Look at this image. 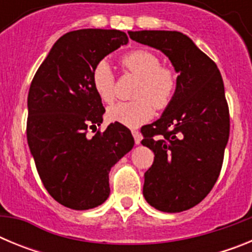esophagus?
<instances>
[{
  "label": "esophagus",
  "mask_w": 252,
  "mask_h": 252,
  "mask_svg": "<svg viewBox=\"0 0 252 252\" xmlns=\"http://www.w3.org/2000/svg\"><path fill=\"white\" fill-rule=\"evenodd\" d=\"M131 132H132V136L133 139H135V144L139 145L140 142H141V135H140V132L137 130H132Z\"/></svg>",
  "instance_id": "esophagus-1"
}]
</instances>
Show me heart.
Returning a JSON list of instances; mask_svg holds the SVG:
<instances>
[{
    "mask_svg": "<svg viewBox=\"0 0 252 252\" xmlns=\"http://www.w3.org/2000/svg\"><path fill=\"white\" fill-rule=\"evenodd\" d=\"M122 62L128 72L140 78L135 91L137 99L113 104L107 111V117L126 127L136 128L153 119L154 107L164 110L170 104L177 91V73L169 66H162L160 58L148 50L131 51ZM91 81L94 92L104 103L115 101L116 79L108 60L95 64Z\"/></svg>",
    "mask_w": 252,
    "mask_h": 252,
    "instance_id": "obj_1",
    "label": "heart"
}]
</instances>
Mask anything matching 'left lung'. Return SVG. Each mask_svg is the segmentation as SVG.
Masks as SVG:
<instances>
[{
	"label": "left lung",
	"mask_w": 252,
	"mask_h": 252,
	"mask_svg": "<svg viewBox=\"0 0 252 252\" xmlns=\"http://www.w3.org/2000/svg\"><path fill=\"white\" fill-rule=\"evenodd\" d=\"M128 35L165 54L178 73L170 104L159 120L141 128V144L155 155L142 193L158 211L183 212L206 198L221 171L230 136L223 81L215 62L179 31Z\"/></svg>",
	"instance_id": "obj_1"
}]
</instances>
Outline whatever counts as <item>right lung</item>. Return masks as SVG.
<instances>
[{
	"label": "right lung",
	"mask_w": 252,
	"mask_h": 252,
	"mask_svg": "<svg viewBox=\"0 0 252 252\" xmlns=\"http://www.w3.org/2000/svg\"><path fill=\"white\" fill-rule=\"evenodd\" d=\"M128 43L120 30L82 29L57 40L31 82L28 144L49 194L68 208L98 207L110 195L108 174L133 148L130 130L103 121L104 107L91 75L106 55Z\"/></svg>",
	"instance_id": "right-lung-1"
}]
</instances>
